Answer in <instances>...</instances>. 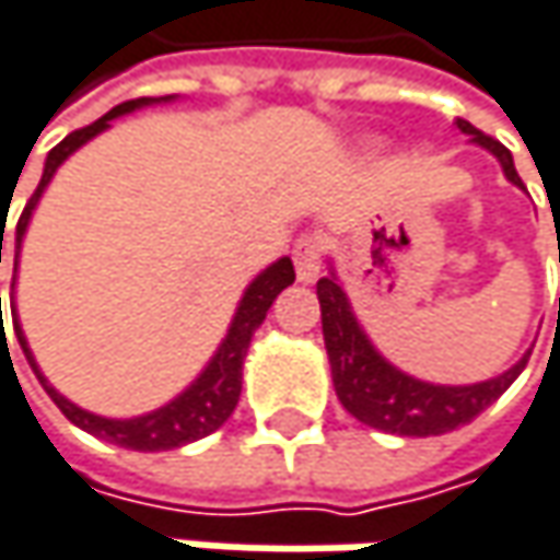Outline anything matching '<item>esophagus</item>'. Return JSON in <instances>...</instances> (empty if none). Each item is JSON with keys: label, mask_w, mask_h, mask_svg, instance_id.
I'll return each mask as SVG.
<instances>
[{"label": "esophagus", "mask_w": 560, "mask_h": 560, "mask_svg": "<svg viewBox=\"0 0 560 560\" xmlns=\"http://www.w3.org/2000/svg\"><path fill=\"white\" fill-rule=\"evenodd\" d=\"M293 260H296V277L302 283L318 280V273H322V242L315 235H302L296 248H293Z\"/></svg>", "instance_id": "34e87169"}]
</instances>
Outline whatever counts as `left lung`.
<instances>
[{
  "mask_svg": "<svg viewBox=\"0 0 560 560\" xmlns=\"http://www.w3.org/2000/svg\"><path fill=\"white\" fill-rule=\"evenodd\" d=\"M456 127L462 133H468L471 142H478L481 149H488L498 159L506 180L523 187V180L516 175V165H513V155L503 142L475 130L462 117L456 120ZM315 290H318V305H322V335H325V350L331 360L335 392H338L340 405L366 427L398 433V436L450 433L462 423H471L485 408H491L513 385V380L526 370L529 353L516 366H510L506 373H500L488 382H475V385L420 382L408 373H401V370H395L370 343L335 273L322 277Z\"/></svg>",
  "mask_w": 560,
  "mask_h": 560,
  "instance_id": "1",
  "label": "left lung"
}]
</instances>
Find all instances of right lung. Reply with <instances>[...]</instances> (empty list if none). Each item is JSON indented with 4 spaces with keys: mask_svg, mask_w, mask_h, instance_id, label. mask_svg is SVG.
Instances as JSON below:
<instances>
[{
    "mask_svg": "<svg viewBox=\"0 0 560 560\" xmlns=\"http://www.w3.org/2000/svg\"><path fill=\"white\" fill-rule=\"evenodd\" d=\"M159 101H172V95H168V98L124 101V104L110 107V110H107L104 117H98L95 124H89V127H82V130L69 133L60 145H54V149H50V155H47V162H44L40 184H37V190L31 194V200H27V207H24V213H21L19 225H15V270H19L21 238H24V232H27L31 213H34V207H37V200H40L44 187L50 184L54 175H57V168H60L62 162H66L79 145H85L92 137L104 133V130L110 127V120H114V117L130 114V110L145 107V104H159ZM0 264H2V235H0ZM12 280H15V277H12ZM293 280H296V270H293V260L290 258H280L277 264H270L267 270H260L258 277L252 280V287L245 290L242 302H238V312H235V318H232V325H229V335H225V340L220 343V350L213 353V360L207 363V370H203L197 380L190 382V385L180 392L178 398H172L168 405H162L159 411H149V415H142V418H127V420L101 418V415H92V411H82V408H79V405H72L69 398H62L60 392H57L50 382L44 380V373H40V370H37V363H34V353H31V347H27L24 331H21V325H19L15 302H12V325H15V338H19L21 350H24V357H27V363H31L34 376L40 380L44 392L54 398V405H57L62 415L72 420L75 427L89 430V433H92V436H98V440L117 443V446H124V450H137V453H162V450H178V446H184V443H194V440H200V436H210L213 430H220L222 423L229 420V415H232V411H235V405H238V395H242V363H245L248 343H252L255 331L260 328V322H264L267 308L273 305V300H277V296H280Z\"/></svg>",
    "mask_w": 560,
    "mask_h": 560,
    "instance_id": "1",
    "label": "right lung"
}]
</instances>
